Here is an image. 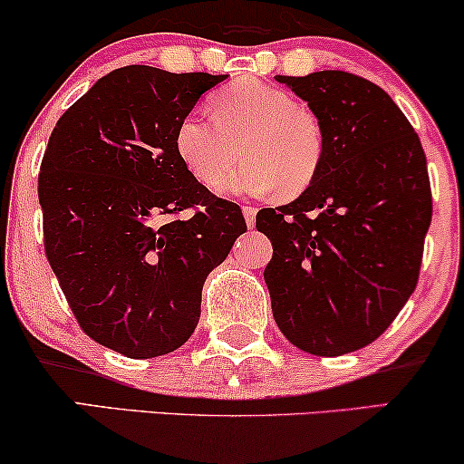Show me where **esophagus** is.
Masks as SVG:
<instances>
[{
    "instance_id": "obj_1",
    "label": "esophagus",
    "mask_w": 464,
    "mask_h": 464,
    "mask_svg": "<svg viewBox=\"0 0 464 464\" xmlns=\"http://www.w3.org/2000/svg\"><path fill=\"white\" fill-rule=\"evenodd\" d=\"M256 213H257V208L251 207V204H245V207H243L245 221H246V226H249V227H254V224H256Z\"/></svg>"
}]
</instances>
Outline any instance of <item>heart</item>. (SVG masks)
<instances>
[{"mask_svg": "<svg viewBox=\"0 0 464 464\" xmlns=\"http://www.w3.org/2000/svg\"><path fill=\"white\" fill-rule=\"evenodd\" d=\"M213 117L180 119L174 149L185 168L213 188L244 149L246 164L219 183L224 196H300L322 172L328 134L322 117L296 95L257 78H243L210 100Z\"/></svg>", "mask_w": 464, "mask_h": 464, "instance_id": "1", "label": "heart"}]
</instances>
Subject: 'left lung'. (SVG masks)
Returning a JSON list of instances; mask_svg holds the SVG:
<instances>
[{"label":"left lung","mask_w":464,"mask_h":464,"mask_svg":"<svg viewBox=\"0 0 464 464\" xmlns=\"http://www.w3.org/2000/svg\"><path fill=\"white\" fill-rule=\"evenodd\" d=\"M322 117L328 155L296 200L256 215L276 326L298 350L369 345L416 290L432 218L426 155L394 100L341 70L276 76Z\"/></svg>","instance_id":"1"}]
</instances>
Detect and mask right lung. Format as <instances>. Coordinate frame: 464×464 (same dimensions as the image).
I'll list each match as a JSON object with an SVG mask.
<instances>
[{
  "mask_svg": "<svg viewBox=\"0 0 464 464\" xmlns=\"http://www.w3.org/2000/svg\"><path fill=\"white\" fill-rule=\"evenodd\" d=\"M226 81L125 65L62 114L42 158L44 251L85 334L128 358L179 350L200 320L202 285L246 232L238 204L180 161L174 134ZM191 208L189 220H179Z\"/></svg>",
  "mask_w": 464,
  "mask_h": 464,
  "instance_id": "add662e5",
  "label": "right lung"
}]
</instances>
